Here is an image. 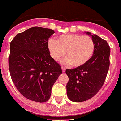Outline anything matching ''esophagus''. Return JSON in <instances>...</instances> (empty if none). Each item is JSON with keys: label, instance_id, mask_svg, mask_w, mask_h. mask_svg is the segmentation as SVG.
Instances as JSON below:
<instances>
[{"label": "esophagus", "instance_id": "34e87169", "mask_svg": "<svg viewBox=\"0 0 121 121\" xmlns=\"http://www.w3.org/2000/svg\"><path fill=\"white\" fill-rule=\"evenodd\" d=\"M62 72H65V68L64 67H62Z\"/></svg>", "mask_w": 121, "mask_h": 121}]
</instances>
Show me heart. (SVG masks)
Listing matches in <instances>:
<instances>
[{"label": "heart", "mask_w": 121, "mask_h": 121, "mask_svg": "<svg viewBox=\"0 0 121 121\" xmlns=\"http://www.w3.org/2000/svg\"><path fill=\"white\" fill-rule=\"evenodd\" d=\"M48 48L55 61H59L65 54L66 57L62 63L80 67L92 58L95 51V44L89 35L68 34L60 35L56 40H49Z\"/></svg>", "instance_id": "obj_1"}]
</instances>
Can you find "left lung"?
<instances>
[{"instance_id": "left-lung-1", "label": "left lung", "mask_w": 121, "mask_h": 121, "mask_svg": "<svg viewBox=\"0 0 121 121\" xmlns=\"http://www.w3.org/2000/svg\"><path fill=\"white\" fill-rule=\"evenodd\" d=\"M86 33L95 44L93 56L84 65L65 70L69 77L67 95L72 102H83L94 97L104 84L109 68L111 51L108 42L97 35Z\"/></svg>"}]
</instances>
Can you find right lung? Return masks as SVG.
<instances>
[{
  "instance_id": "obj_1",
  "label": "right lung",
  "mask_w": 121,
  "mask_h": 121,
  "mask_svg": "<svg viewBox=\"0 0 121 121\" xmlns=\"http://www.w3.org/2000/svg\"><path fill=\"white\" fill-rule=\"evenodd\" d=\"M54 30L34 27L19 33L10 42L9 67L20 93L35 102H45L62 74L60 65L50 55L49 38Z\"/></svg>"
}]
</instances>
